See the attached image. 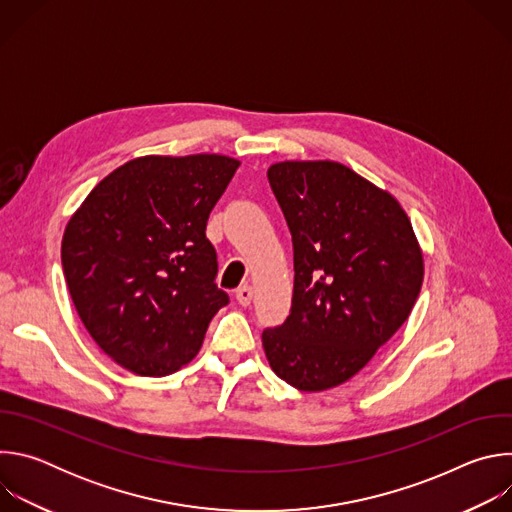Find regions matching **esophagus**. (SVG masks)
<instances>
[{"label": "esophagus", "mask_w": 512, "mask_h": 512, "mask_svg": "<svg viewBox=\"0 0 512 512\" xmlns=\"http://www.w3.org/2000/svg\"><path fill=\"white\" fill-rule=\"evenodd\" d=\"M235 296H237V302H239L241 306H249L251 300H253V287H251V285H241V287L235 291Z\"/></svg>", "instance_id": "obj_1"}]
</instances>
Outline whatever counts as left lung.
<instances>
[{
	"label": "left lung",
	"instance_id": "obj_1",
	"mask_svg": "<svg viewBox=\"0 0 512 512\" xmlns=\"http://www.w3.org/2000/svg\"><path fill=\"white\" fill-rule=\"evenodd\" d=\"M267 178L296 275L289 316L263 330V348L287 385L326 391L354 377L409 318L423 255L399 202L338 162H279Z\"/></svg>",
	"mask_w": 512,
	"mask_h": 512
}]
</instances>
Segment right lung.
Returning <instances> with one entry per match:
<instances>
[{
	"label": "right lung",
	"mask_w": 512,
	"mask_h": 512,
	"mask_svg": "<svg viewBox=\"0 0 512 512\" xmlns=\"http://www.w3.org/2000/svg\"><path fill=\"white\" fill-rule=\"evenodd\" d=\"M239 162L145 156L103 178L72 214L62 269L93 340L123 369L164 377L190 362L229 304L214 283L210 210Z\"/></svg>",
	"instance_id": "obj_1"
}]
</instances>
